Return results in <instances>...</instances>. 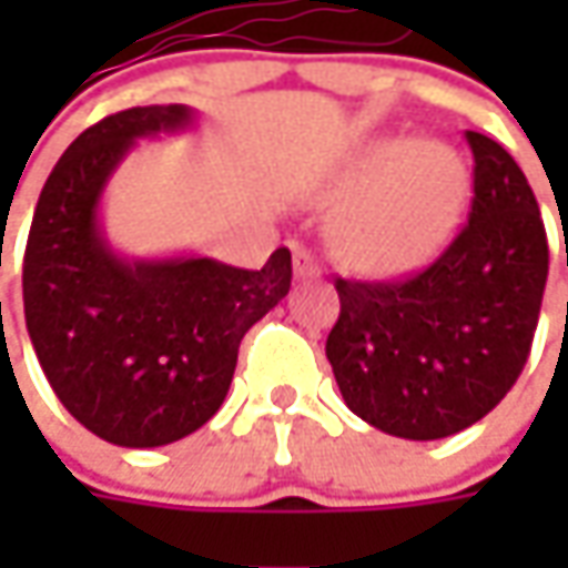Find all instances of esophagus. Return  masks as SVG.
Returning <instances> with one entry per match:
<instances>
[{"mask_svg":"<svg viewBox=\"0 0 568 568\" xmlns=\"http://www.w3.org/2000/svg\"><path fill=\"white\" fill-rule=\"evenodd\" d=\"M294 277L296 281H313V277H318V265L306 250H294Z\"/></svg>","mask_w":568,"mask_h":568,"instance_id":"esophagus-1","label":"esophagus"}]
</instances>
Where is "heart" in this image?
<instances>
[{"mask_svg": "<svg viewBox=\"0 0 568 568\" xmlns=\"http://www.w3.org/2000/svg\"><path fill=\"white\" fill-rule=\"evenodd\" d=\"M341 207L328 240L341 262L369 277H402L436 262L470 195L458 148L436 139L382 135L341 166L328 189Z\"/></svg>", "mask_w": 568, "mask_h": 568, "instance_id": "1", "label": "heart"}]
</instances>
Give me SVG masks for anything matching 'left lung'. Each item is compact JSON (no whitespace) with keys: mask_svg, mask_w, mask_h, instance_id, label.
<instances>
[{"mask_svg":"<svg viewBox=\"0 0 568 568\" xmlns=\"http://www.w3.org/2000/svg\"><path fill=\"white\" fill-rule=\"evenodd\" d=\"M468 144L474 202L452 246L398 284H335L325 357L341 398L398 439H446L487 417L535 341L550 258L535 192L503 144L480 132Z\"/></svg>","mask_w":568,"mask_h":568,"instance_id":"8db88e82","label":"left lung"}]
</instances>
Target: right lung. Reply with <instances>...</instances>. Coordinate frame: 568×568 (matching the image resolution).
I'll use <instances>...</instances> for the list:
<instances>
[{
  "instance_id": "add662e5",
  "label": "right lung",
  "mask_w": 568,
  "mask_h": 568,
  "mask_svg": "<svg viewBox=\"0 0 568 568\" xmlns=\"http://www.w3.org/2000/svg\"><path fill=\"white\" fill-rule=\"evenodd\" d=\"M186 103L84 129L53 166L24 252V322L55 398L122 448L170 446L227 398L240 341L291 291V252L262 272L199 252L132 258L100 221L103 192L142 139L186 132Z\"/></svg>"
}]
</instances>
